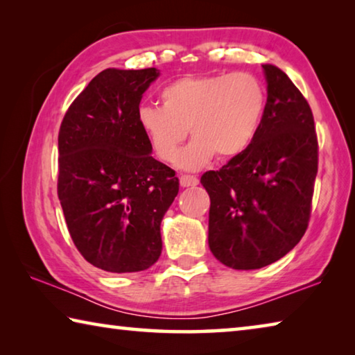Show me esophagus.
<instances>
[{
  "label": "esophagus",
  "mask_w": 355,
  "mask_h": 355,
  "mask_svg": "<svg viewBox=\"0 0 355 355\" xmlns=\"http://www.w3.org/2000/svg\"><path fill=\"white\" fill-rule=\"evenodd\" d=\"M197 184H199V178L194 175L180 177V186H182V188H189V186H197Z\"/></svg>",
  "instance_id": "34e87169"
}]
</instances>
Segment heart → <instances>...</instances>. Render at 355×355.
Instances as JSON below:
<instances>
[{
  "label": "heart",
  "instance_id": "obj_1",
  "mask_svg": "<svg viewBox=\"0 0 355 355\" xmlns=\"http://www.w3.org/2000/svg\"><path fill=\"white\" fill-rule=\"evenodd\" d=\"M163 106L142 105L137 125L164 163L175 159L187 135L195 136L177 157V166L197 171L218 155L236 158L258 135L266 107V91L255 75L238 73L186 75L172 81L159 94Z\"/></svg>",
  "mask_w": 355,
  "mask_h": 355
}]
</instances>
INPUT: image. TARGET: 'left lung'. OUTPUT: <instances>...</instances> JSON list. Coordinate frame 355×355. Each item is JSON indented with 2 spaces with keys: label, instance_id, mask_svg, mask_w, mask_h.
I'll return each mask as SVG.
<instances>
[{
  "label": "left lung",
  "instance_id": "8db88e82",
  "mask_svg": "<svg viewBox=\"0 0 355 355\" xmlns=\"http://www.w3.org/2000/svg\"><path fill=\"white\" fill-rule=\"evenodd\" d=\"M268 100L252 146L200 183L211 205L208 245L233 269H260L285 257L309 227L318 172L313 114L285 71L263 64Z\"/></svg>",
  "mask_w": 355,
  "mask_h": 355
}]
</instances>
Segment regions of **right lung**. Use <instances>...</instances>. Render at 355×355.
<instances>
[{
    "mask_svg": "<svg viewBox=\"0 0 355 355\" xmlns=\"http://www.w3.org/2000/svg\"><path fill=\"white\" fill-rule=\"evenodd\" d=\"M155 67L106 69L65 112L58 136V196L76 249L107 272L156 263L159 225L178 194L175 171L156 161L137 125Z\"/></svg>",
    "mask_w": 355,
    "mask_h": 355,
    "instance_id": "1",
    "label": "right lung"
}]
</instances>
